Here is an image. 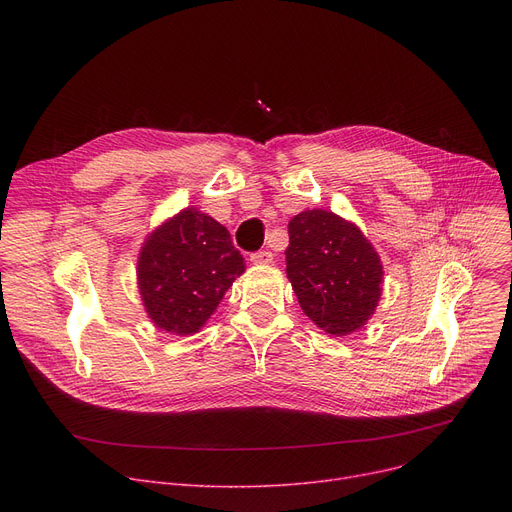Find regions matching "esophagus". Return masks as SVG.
<instances>
[{"instance_id": "obj_1", "label": "esophagus", "mask_w": 512, "mask_h": 512, "mask_svg": "<svg viewBox=\"0 0 512 512\" xmlns=\"http://www.w3.org/2000/svg\"><path fill=\"white\" fill-rule=\"evenodd\" d=\"M274 261V255L270 251H257L251 255V263L255 265H270Z\"/></svg>"}]
</instances>
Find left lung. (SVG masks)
<instances>
[{"instance_id":"1","label":"left lung","mask_w":512,"mask_h":512,"mask_svg":"<svg viewBox=\"0 0 512 512\" xmlns=\"http://www.w3.org/2000/svg\"><path fill=\"white\" fill-rule=\"evenodd\" d=\"M286 276L317 328L348 336L367 324L382 297V261L353 224L326 209L288 222Z\"/></svg>"}]
</instances>
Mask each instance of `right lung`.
<instances>
[{
    "label": "right lung",
    "mask_w": 512,
    "mask_h": 512,
    "mask_svg": "<svg viewBox=\"0 0 512 512\" xmlns=\"http://www.w3.org/2000/svg\"><path fill=\"white\" fill-rule=\"evenodd\" d=\"M242 272L245 259L234 249L230 232L195 207L157 226L145 238L137 263L149 319L176 336L197 334Z\"/></svg>",
    "instance_id": "obj_1"
}]
</instances>
